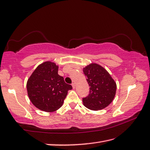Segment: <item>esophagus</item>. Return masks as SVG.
Returning <instances> with one entry per match:
<instances>
[{"label": "esophagus", "mask_w": 150, "mask_h": 150, "mask_svg": "<svg viewBox=\"0 0 150 150\" xmlns=\"http://www.w3.org/2000/svg\"><path fill=\"white\" fill-rule=\"evenodd\" d=\"M71 86H72V87H73V88H74V89L75 88V83H71Z\"/></svg>", "instance_id": "esophagus-1"}]
</instances>
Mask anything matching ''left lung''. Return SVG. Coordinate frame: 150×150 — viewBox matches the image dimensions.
<instances>
[{"instance_id":"8db88e82","label":"left lung","mask_w":150,"mask_h":150,"mask_svg":"<svg viewBox=\"0 0 150 150\" xmlns=\"http://www.w3.org/2000/svg\"><path fill=\"white\" fill-rule=\"evenodd\" d=\"M83 71L90 86L88 96L82 98L83 105L93 110L104 109L116 95V82L106 69L95 63L87 66Z\"/></svg>"}]
</instances>
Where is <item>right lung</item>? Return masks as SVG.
I'll list each match as a JSON object with an SVG mask.
<instances>
[{
	"label": "right lung",
	"mask_w": 150,
	"mask_h": 150,
	"mask_svg": "<svg viewBox=\"0 0 150 150\" xmlns=\"http://www.w3.org/2000/svg\"><path fill=\"white\" fill-rule=\"evenodd\" d=\"M71 89L72 86L58 74L57 66L50 61L38 66L27 83L31 102L38 109L48 112L62 105L68 91Z\"/></svg>",
	"instance_id": "1"
}]
</instances>
